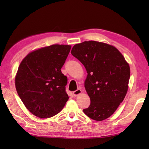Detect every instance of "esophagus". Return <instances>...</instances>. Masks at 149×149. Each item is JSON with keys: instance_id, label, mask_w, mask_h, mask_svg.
I'll use <instances>...</instances> for the list:
<instances>
[{"instance_id": "34e87169", "label": "esophagus", "mask_w": 149, "mask_h": 149, "mask_svg": "<svg viewBox=\"0 0 149 149\" xmlns=\"http://www.w3.org/2000/svg\"><path fill=\"white\" fill-rule=\"evenodd\" d=\"M81 93H82L81 90L78 89V90H75V91H74V92H73V95H74L75 97H77V96L79 95H80Z\"/></svg>"}]
</instances>
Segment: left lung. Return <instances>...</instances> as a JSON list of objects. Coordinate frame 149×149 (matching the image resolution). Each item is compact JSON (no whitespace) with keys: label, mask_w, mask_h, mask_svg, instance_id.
Segmentation results:
<instances>
[{"label":"left lung","mask_w":149,"mask_h":149,"mask_svg":"<svg viewBox=\"0 0 149 149\" xmlns=\"http://www.w3.org/2000/svg\"><path fill=\"white\" fill-rule=\"evenodd\" d=\"M71 53L83 63L88 74L84 87L91 103L84 113L97 121L107 119L127 94L129 63L115 47L97 41L75 44Z\"/></svg>","instance_id":"obj_1"}]
</instances>
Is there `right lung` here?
<instances>
[{"label": "right lung", "instance_id": "add662e5", "mask_svg": "<svg viewBox=\"0 0 149 149\" xmlns=\"http://www.w3.org/2000/svg\"><path fill=\"white\" fill-rule=\"evenodd\" d=\"M71 45H52L34 50L22 59L15 75V87L26 108L47 118L61 111L69 97L67 77L61 69Z\"/></svg>", "mask_w": 149, "mask_h": 149}]
</instances>
